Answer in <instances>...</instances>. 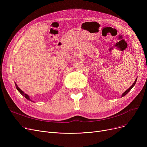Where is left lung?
I'll return each mask as SVG.
<instances>
[{
	"mask_svg": "<svg viewBox=\"0 0 147 147\" xmlns=\"http://www.w3.org/2000/svg\"><path fill=\"white\" fill-rule=\"evenodd\" d=\"M136 80H137V78H136V79L135 80V82L133 83V84H132V86H131L127 90H126L125 92H124V93H123V94H122V95H121V97H123V96H125L127 93H128V92L131 90V89H132V88L135 86V83H136Z\"/></svg>",
	"mask_w": 147,
	"mask_h": 147,
	"instance_id": "8db88e82",
	"label": "left lung"
}]
</instances>
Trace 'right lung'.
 <instances>
[{
	"label": "right lung",
	"mask_w": 147,
	"mask_h": 147,
	"mask_svg": "<svg viewBox=\"0 0 147 147\" xmlns=\"http://www.w3.org/2000/svg\"><path fill=\"white\" fill-rule=\"evenodd\" d=\"M15 86H16V88H17V89L19 91V92L22 95V96H24L26 99H28V100H30V101H31V99H30V98H29V96H28V95H27L26 94H24V92H23L22 90H21V89H20L19 88H18V86H17V84H16V83H15Z\"/></svg>",
	"instance_id": "1"
}]
</instances>
